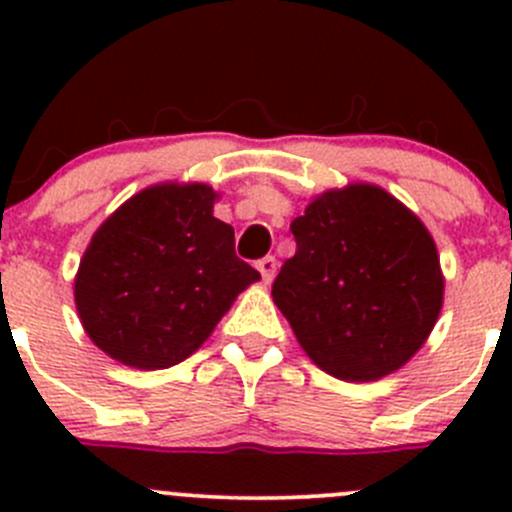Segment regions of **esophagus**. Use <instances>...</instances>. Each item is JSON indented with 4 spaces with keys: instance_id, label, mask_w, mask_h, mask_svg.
Instances as JSON below:
<instances>
[{
    "instance_id": "esophagus-1",
    "label": "esophagus",
    "mask_w": 512,
    "mask_h": 512,
    "mask_svg": "<svg viewBox=\"0 0 512 512\" xmlns=\"http://www.w3.org/2000/svg\"><path fill=\"white\" fill-rule=\"evenodd\" d=\"M257 270H260L262 282H265V285H270L277 275V260L272 255L262 257V260H257Z\"/></svg>"
}]
</instances>
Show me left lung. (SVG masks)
I'll list each match as a JSON object with an SVG mask.
<instances>
[{"label":"left lung","mask_w":512,"mask_h":512,"mask_svg":"<svg viewBox=\"0 0 512 512\" xmlns=\"http://www.w3.org/2000/svg\"><path fill=\"white\" fill-rule=\"evenodd\" d=\"M289 230L297 252L272 297L309 359L344 381L401 369L443 304L426 225L386 190L354 183L314 198Z\"/></svg>","instance_id":"8db88e82"}]
</instances>
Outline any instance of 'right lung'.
Instances as JSON below:
<instances>
[{
    "mask_svg": "<svg viewBox=\"0 0 512 512\" xmlns=\"http://www.w3.org/2000/svg\"><path fill=\"white\" fill-rule=\"evenodd\" d=\"M210 185H153L91 237L74 282L86 334L111 359L168 369L188 359L260 272L235 255Z\"/></svg>",
    "mask_w": 512,
    "mask_h": 512,
    "instance_id": "1",
    "label": "right lung"
}]
</instances>
